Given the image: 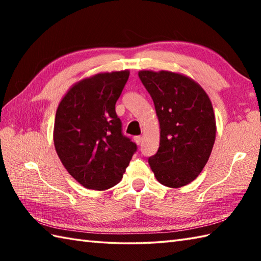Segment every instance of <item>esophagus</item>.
<instances>
[{
    "label": "esophagus",
    "mask_w": 261,
    "mask_h": 261,
    "mask_svg": "<svg viewBox=\"0 0 261 261\" xmlns=\"http://www.w3.org/2000/svg\"><path fill=\"white\" fill-rule=\"evenodd\" d=\"M142 140H143V138H142L141 136H137V137H135V141H136V143H137L138 146L141 145V143H142Z\"/></svg>",
    "instance_id": "esophagus-1"
}]
</instances>
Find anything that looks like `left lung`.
<instances>
[{
  "instance_id": "left-lung-1",
  "label": "left lung",
  "mask_w": 261,
  "mask_h": 261,
  "mask_svg": "<svg viewBox=\"0 0 261 261\" xmlns=\"http://www.w3.org/2000/svg\"><path fill=\"white\" fill-rule=\"evenodd\" d=\"M154 104L160 143L148 163L167 187L190 184L203 170L215 141L212 103L203 88L185 75L167 70L139 71Z\"/></svg>"
}]
</instances>
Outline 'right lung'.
I'll list each match as a JSON object with an SVG mask.
<instances>
[{
    "label": "right lung",
    "mask_w": 261,
    "mask_h": 261,
    "mask_svg": "<svg viewBox=\"0 0 261 261\" xmlns=\"http://www.w3.org/2000/svg\"><path fill=\"white\" fill-rule=\"evenodd\" d=\"M129 75V70H121L80 81L58 105L55 148L68 173L90 190L118 184L137 151L136 143L122 134L115 112Z\"/></svg>",
    "instance_id": "right-lung-1"
}]
</instances>
